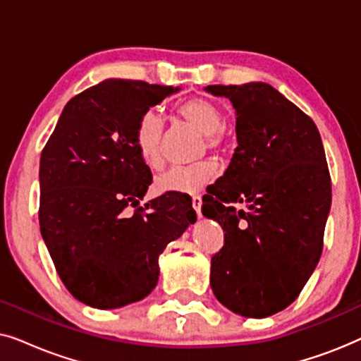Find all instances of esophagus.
<instances>
[{"label":"esophagus","instance_id":"34e87169","mask_svg":"<svg viewBox=\"0 0 361 361\" xmlns=\"http://www.w3.org/2000/svg\"><path fill=\"white\" fill-rule=\"evenodd\" d=\"M192 207H194V210L197 212V215L202 216V214H200V207H202V197H200V195H194V197H192Z\"/></svg>","mask_w":361,"mask_h":361}]
</instances>
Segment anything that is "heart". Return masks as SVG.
I'll use <instances>...</instances> for the list:
<instances>
[{"label": "heart", "instance_id": "1", "mask_svg": "<svg viewBox=\"0 0 361 361\" xmlns=\"http://www.w3.org/2000/svg\"><path fill=\"white\" fill-rule=\"evenodd\" d=\"M182 118L205 135V145L212 151H225L230 146V135L224 128V113L207 98H190L179 106ZM164 121L156 110H146L140 116L135 130L136 147L142 161L149 167L162 164L161 140ZM214 176V162L202 159L189 166H172L156 176L157 192L195 194Z\"/></svg>", "mask_w": 361, "mask_h": 361}]
</instances>
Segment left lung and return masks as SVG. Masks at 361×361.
<instances>
[{"label":"left lung","mask_w":361,"mask_h":361,"mask_svg":"<svg viewBox=\"0 0 361 361\" xmlns=\"http://www.w3.org/2000/svg\"><path fill=\"white\" fill-rule=\"evenodd\" d=\"M205 90L231 102L238 140L202 205L225 235L210 286L235 314L269 317L298 299L322 255L332 204L322 140L312 118L268 83Z\"/></svg>","instance_id":"8db88e82"}]
</instances>
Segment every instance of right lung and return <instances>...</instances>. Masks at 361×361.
<instances>
[{"label": "right lung", "mask_w": 361, "mask_h": 361, "mask_svg": "<svg viewBox=\"0 0 361 361\" xmlns=\"http://www.w3.org/2000/svg\"><path fill=\"white\" fill-rule=\"evenodd\" d=\"M179 90L108 78L63 108L39 166V225L59 278L73 298L97 309L145 299L159 279L167 243L195 224L185 195L138 207L151 169L136 147L140 116Z\"/></svg>", "instance_id": "add662e5"}]
</instances>
